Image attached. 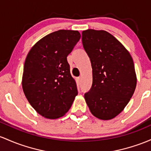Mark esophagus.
<instances>
[{
  "label": "esophagus",
  "mask_w": 151,
  "mask_h": 151,
  "mask_svg": "<svg viewBox=\"0 0 151 151\" xmlns=\"http://www.w3.org/2000/svg\"><path fill=\"white\" fill-rule=\"evenodd\" d=\"M77 84H80L81 82H82V78H81V77H78V78L77 79Z\"/></svg>",
  "instance_id": "obj_1"
}]
</instances>
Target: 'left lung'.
<instances>
[{
    "label": "left lung",
    "instance_id": "1",
    "mask_svg": "<svg viewBox=\"0 0 151 151\" xmlns=\"http://www.w3.org/2000/svg\"><path fill=\"white\" fill-rule=\"evenodd\" d=\"M82 34L92 68V85L84 94L86 103L94 117L111 120L124 110L135 92L137 77L133 60L110 33L87 29Z\"/></svg>",
    "mask_w": 151,
    "mask_h": 151
}]
</instances>
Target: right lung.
<instances>
[{"instance_id":"1","label":"right lung","mask_w":151,"mask_h":151,"mask_svg":"<svg viewBox=\"0 0 151 151\" xmlns=\"http://www.w3.org/2000/svg\"><path fill=\"white\" fill-rule=\"evenodd\" d=\"M80 37L78 31L59 30L37 41L28 53L23 90L30 105L46 118L64 116L78 94L67 57Z\"/></svg>"}]
</instances>
